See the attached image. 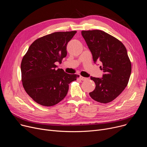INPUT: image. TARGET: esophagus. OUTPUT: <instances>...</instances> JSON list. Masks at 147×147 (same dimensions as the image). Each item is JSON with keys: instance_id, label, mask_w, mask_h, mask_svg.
Here are the masks:
<instances>
[{"instance_id": "1", "label": "esophagus", "mask_w": 147, "mask_h": 147, "mask_svg": "<svg viewBox=\"0 0 147 147\" xmlns=\"http://www.w3.org/2000/svg\"><path fill=\"white\" fill-rule=\"evenodd\" d=\"M80 79L81 80H86L87 79V78H84V77H83V76H80Z\"/></svg>"}]
</instances>
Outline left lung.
<instances>
[{"instance_id":"1","label":"left lung","mask_w":147,"mask_h":147,"mask_svg":"<svg viewBox=\"0 0 147 147\" xmlns=\"http://www.w3.org/2000/svg\"><path fill=\"white\" fill-rule=\"evenodd\" d=\"M93 60L101 61L102 78H92L96 84L90 96L100 103H109L116 98L127 86L132 65L127 50L120 40L99 30L82 31Z\"/></svg>"}]
</instances>
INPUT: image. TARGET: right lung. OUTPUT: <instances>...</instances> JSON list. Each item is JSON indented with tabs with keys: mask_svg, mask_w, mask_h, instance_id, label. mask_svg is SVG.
Instances as JSON below:
<instances>
[{
	"mask_svg": "<svg viewBox=\"0 0 147 147\" xmlns=\"http://www.w3.org/2000/svg\"><path fill=\"white\" fill-rule=\"evenodd\" d=\"M76 31L55 32L37 38L23 57L21 71L22 85L35 102L43 106L55 105L67 95L69 84L78 78L56 68L67 56V45Z\"/></svg>",
	"mask_w": 147,
	"mask_h": 147,
	"instance_id": "obj_1",
	"label": "right lung"
}]
</instances>
